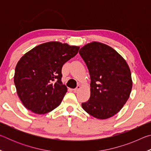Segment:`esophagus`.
<instances>
[{
	"label": "esophagus",
	"instance_id": "34e87169",
	"mask_svg": "<svg viewBox=\"0 0 151 151\" xmlns=\"http://www.w3.org/2000/svg\"><path fill=\"white\" fill-rule=\"evenodd\" d=\"M80 89H81V86H79V85H78L77 86H76V88L73 89V91L74 93H77V92H78L79 90H80Z\"/></svg>",
	"mask_w": 151,
	"mask_h": 151
}]
</instances>
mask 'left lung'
Listing matches in <instances>:
<instances>
[{"mask_svg": "<svg viewBox=\"0 0 151 151\" xmlns=\"http://www.w3.org/2000/svg\"><path fill=\"white\" fill-rule=\"evenodd\" d=\"M79 54L91 76V96L82 107L91 116L106 119L120 111L129 98L132 82L129 66L109 46L93 42Z\"/></svg>", "mask_w": 151, "mask_h": 151, "instance_id": "8db88e82", "label": "left lung"}]
</instances>
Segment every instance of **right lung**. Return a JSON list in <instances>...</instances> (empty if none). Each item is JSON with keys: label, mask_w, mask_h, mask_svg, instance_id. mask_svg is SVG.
<instances>
[{"label": "right lung", "mask_w": 151, "mask_h": 151, "mask_svg": "<svg viewBox=\"0 0 151 151\" xmlns=\"http://www.w3.org/2000/svg\"><path fill=\"white\" fill-rule=\"evenodd\" d=\"M79 48L48 42L22 56L15 68L14 82L18 96L27 109L42 114L59 105L67 92L61 81L62 67L77 54Z\"/></svg>", "instance_id": "1"}]
</instances>
